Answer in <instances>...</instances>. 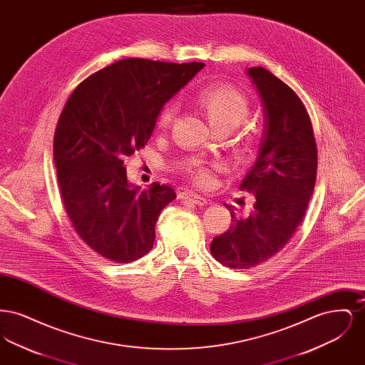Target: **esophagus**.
<instances>
[{"label":"esophagus","mask_w":365,"mask_h":365,"mask_svg":"<svg viewBox=\"0 0 365 365\" xmlns=\"http://www.w3.org/2000/svg\"><path fill=\"white\" fill-rule=\"evenodd\" d=\"M180 197H182L183 200H187V201H191V202L200 205V207L208 204V200H207V198H204V197H201V195H198V194H195V192H192V191H183V192L180 194Z\"/></svg>","instance_id":"esophagus-1"}]
</instances>
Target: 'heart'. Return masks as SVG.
Listing matches in <instances>:
<instances>
[{"instance_id":"heart-1","label":"heart","mask_w":365,"mask_h":365,"mask_svg":"<svg viewBox=\"0 0 365 365\" xmlns=\"http://www.w3.org/2000/svg\"><path fill=\"white\" fill-rule=\"evenodd\" d=\"M197 104L205 112L215 131H232L246 119L249 113V101L242 93L227 85H216L202 88L195 98ZM176 113L175 105H167L158 115V125L170 127ZM191 174L198 185H209L212 175L205 167H192Z\"/></svg>"}]
</instances>
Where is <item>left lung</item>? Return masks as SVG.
<instances>
[{"mask_svg":"<svg viewBox=\"0 0 365 365\" xmlns=\"http://www.w3.org/2000/svg\"><path fill=\"white\" fill-rule=\"evenodd\" d=\"M260 98L264 125L255 164L241 182L256 202L247 217L213 238L210 252L220 264L247 269L275 256L302 222L312 197L317 150L312 123L294 91L269 71H245Z\"/></svg>","mask_w":365,"mask_h":365,"instance_id":"8db88e82","label":"left lung"}]
</instances>
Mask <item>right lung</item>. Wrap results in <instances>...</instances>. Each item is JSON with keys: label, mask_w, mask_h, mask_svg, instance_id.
<instances>
[{"label": "right lung", "mask_w": 365, "mask_h": 365, "mask_svg": "<svg viewBox=\"0 0 365 365\" xmlns=\"http://www.w3.org/2000/svg\"><path fill=\"white\" fill-rule=\"evenodd\" d=\"M204 63L124 58L73 90L54 134V164L76 232L98 255L138 260L153 247L157 219L176 198L168 185L148 190L127 178L124 158L145 146L158 115Z\"/></svg>", "instance_id": "obj_1"}]
</instances>
